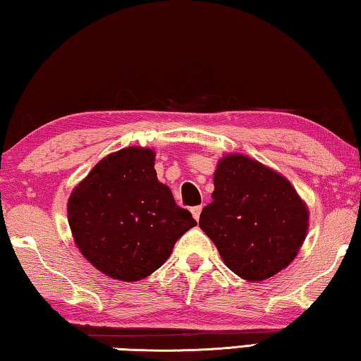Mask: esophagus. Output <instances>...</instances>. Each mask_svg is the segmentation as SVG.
Masks as SVG:
<instances>
[{"instance_id":"34e87169","label":"esophagus","mask_w":361,"mask_h":361,"mask_svg":"<svg viewBox=\"0 0 361 361\" xmlns=\"http://www.w3.org/2000/svg\"><path fill=\"white\" fill-rule=\"evenodd\" d=\"M191 213H192L194 219H199V218H200V213H202V205L192 207V209H191Z\"/></svg>"}]
</instances>
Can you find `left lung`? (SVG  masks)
Here are the masks:
<instances>
[{
    "label": "left lung",
    "mask_w": 361,
    "mask_h": 361,
    "mask_svg": "<svg viewBox=\"0 0 361 361\" xmlns=\"http://www.w3.org/2000/svg\"><path fill=\"white\" fill-rule=\"evenodd\" d=\"M212 204L199 226L232 272L261 282L295 259L307 235L309 210L291 183L242 154L219 161Z\"/></svg>",
    "instance_id": "left-lung-1"
}]
</instances>
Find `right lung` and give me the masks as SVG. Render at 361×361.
<instances>
[{"instance_id":"right-lung-1","label":"right lung","mask_w":361,"mask_h":361,"mask_svg":"<svg viewBox=\"0 0 361 361\" xmlns=\"http://www.w3.org/2000/svg\"><path fill=\"white\" fill-rule=\"evenodd\" d=\"M154 151L121 149L106 156L73 189L68 223L79 252L108 277L137 282L172 253L195 219L159 183Z\"/></svg>"}]
</instances>
